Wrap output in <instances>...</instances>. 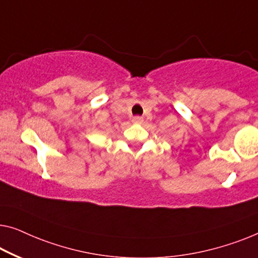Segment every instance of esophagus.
Wrapping results in <instances>:
<instances>
[{
	"instance_id": "esophagus-1",
	"label": "esophagus",
	"mask_w": 258,
	"mask_h": 258,
	"mask_svg": "<svg viewBox=\"0 0 258 258\" xmlns=\"http://www.w3.org/2000/svg\"><path fill=\"white\" fill-rule=\"evenodd\" d=\"M142 120H144V118L140 117V116H136V117L132 118V121L133 122H141Z\"/></svg>"
}]
</instances>
